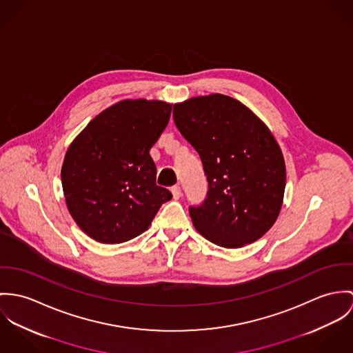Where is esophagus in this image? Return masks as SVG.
<instances>
[{
	"mask_svg": "<svg viewBox=\"0 0 353 353\" xmlns=\"http://www.w3.org/2000/svg\"><path fill=\"white\" fill-rule=\"evenodd\" d=\"M172 195H173V199H180L181 197V188L179 187V185H174V187H172Z\"/></svg>",
	"mask_w": 353,
	"mask_h": 353,
	"instance_id": "obj_1",
	"label": "esophagus"
}]
</instances>
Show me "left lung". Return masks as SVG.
<instances>
[{
    "label": "left lung",
    "instance_id": "8db88e82",
    "mask_svg": "<svg viewBox=\"0 0 353 353\" xmlns=\"http://www.w3.org/2000/svg\"><path fill=\"white\" fill-rule=\"evenodd\" d=\"M173 119L199 153L207 197L190 207L196 230L234 249L274 226L285 188V163L270 128L246 105L225 94L174 104Z\"/></svg>",
    "mask_w": 353,
    "mask_h": 353
}]
</instances>
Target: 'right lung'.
Masks as SVG:
<instances>
[{
  "instance_id": "obj_1",
  "label": "right lung",
  "mask_w": 353,
  "mask_h": 353,
  "mask_svg": "<svg viewBox=\"0 0 353 353\" xmlns=\"http://www.w3.org/2000/svg\"><path fill=\"white\" fill-rule=\"evenodd\" d=\"M172 104L123 100L104 110L69 146L62 165L68 210L79 229L101 243L146 232L172 194L157 185L150 149L163 132Z\"/></svg>"
}]
</instances>
